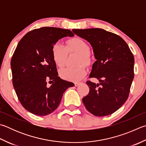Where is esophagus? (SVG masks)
I'll use <instances>...</instances> for the list:
<instances>
[{"label": "esophagus", "mask_w": 146, "mask_h": 146, "mask_svg": "<svg viewBox=\"0 0 146 146\" xmlns=\"http://www.w3.org/2000/svg\"><path fill=\"white\" fill-rule=\"evenodd\" d=\"M80 84H81V82H75V86H78V85H80Z\"/></svg>", "instance_id": "34e87169"}]
</instances>
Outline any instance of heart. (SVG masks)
<instances>
[{"mask_svg":"<svg viewBox=\"0 0 146 146\" xmlns=\"http://www.w3.org/2000/svg\"><path fill=\"white\" fill-rule=\"evenodd\" d=\"M69 52H75L79 54L78 64L82 63L88 65L91 62L90 46L84 39L74 38L66 41V46L57 42L52 48V55L54 62L58 67L62 68L66 64V58ZM87 70L83 64L76 68H66L59 71V76L64 80L78 81L83 78L87 74Z\"/></svg>","mask_w":146,"mask_h":146,"instance_id":"obj_1","label":"heart"}]
</instances>
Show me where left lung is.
<instances>
[{"label": "left lung", "mask_w": 146, "mask_h": 146, "mask_svg": "<svg viewBox=\"0 0 146 146\" xmlns=\"http://www.w3.org/2000/svg\"><path fill=\"white\" fill-rule=\"evenodd\" d=\"M89 42L96 61L87 80L88 94L82 98L86 109L95 116H106L117 110L128 99L134 78V57L124 39L102 29H73Z\"/></svg>", "instance_id": "1"}]
</instances>
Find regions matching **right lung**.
I'll return each mask as SVG.
<instances>
[{
	"label": "right lung",
	"instance_id": "right-lung-1",
	"mask_svg": "<svg viewBox=\"0 0 146 146\" xmlns=\"http://www.w3.org/2000/svg\"><path fill=\"white\" fill-rule=\"evenodd\" d=\"M70 30L44 27L29 32L21 39L11 60L12 81L16 94L24 108L34 115L44 116L56 109L63 93L73 82L58 76L52 48ZM51 82L50 87L47 83Z\"/></svg>",
	"mask_w": 146,
	"mask_h": 146
}]
</instances>
